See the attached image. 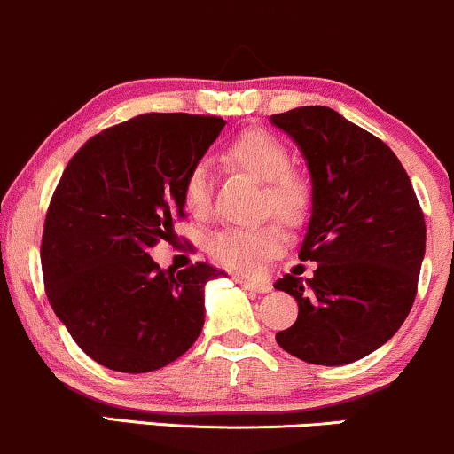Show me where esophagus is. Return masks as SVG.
Wrapping results in <instances>:
<instances>
[{"mask_svg": "<svg viewBox=\"0 0 454 454\" xmlns=\"http://www.w3.org/2000/svg\"><path fill=\"white\" fill-rule=\"evenodd\" d=\"M237 281L243 286L245 290H252V293H258V294H264L270 290V286L262 284V281H254V279H245V278H239Z\"/></svg>", "mask_w": 454, "mask_h": 454, "instance_id": "34e87169", "label": "esophagus"}]
</instances>
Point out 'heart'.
<instances>
[{"mask_svg":"<svg viewBox=\"0 0 454 454\" xmlns=\"http://www.w3.org/2000/svg\"><path fill=\"white\" fill-rule=\"evenodd\" d=\"M234 168H241L264 184L262 215H273L284 226L301 228L311 213V185L305 176L290 170L288 149L262 129L239 134L223 151ZM184 205L192 215L202 217L211 207V175L205 164H196L185 176ZM286 237L278 223L258 228H226L209 239V254L223 267L239 273H256L264 262L279 256Z\"/></svg>","mask_w":454,"mask_h":454,"instance_id":"heart-1","label":"heart"}]
</instances>
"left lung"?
<instances>
[{"instance_id": "obj_1", "label": "left lung", "mask_w": 454, "mask_h": 454, "mask_svg": "<svg viewBox=\"0 0 454 454\" xmlns=\"http://www.w3.org/2000/svg\"><path fill=\"white\" fill-rule=\"evenodd\" d=\"M303 151L311 173V217L299 258L314 278L284 275L299 317L275 340L314 364H348L384 346L414 305L425 258V215L387 143L328 106L270 117Z\"/></svg>"}]
</instances>
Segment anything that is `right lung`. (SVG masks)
Segmentation results:
<instances>
[{
	"label": "right lung",
	"instance_id": "add662e5",
	"mask_svg": "<svg viewBox=\"0 0 454 454\" xmlns=\"http://www.w3.org/2000/svg\"><path fill=\"white\" fill-rule=\"evenodd\" d=\"M226 126L222 117L138 114L76 151L46 211L44 288L72 340L123 373L166 367L205 325L207 262L161 270L149 247L184 217V184Z\"/></svg>",
	"mask_w": 454,
	"mask_h": 454
}]
</instances>
